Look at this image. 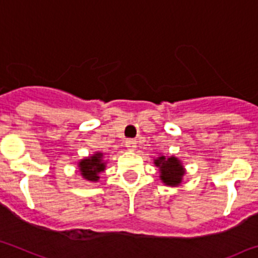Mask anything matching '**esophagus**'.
<instances>
[{"instance_id": "esophagus-1", "label": "esophagus", "mask_w": 258, "mask_h": 258, "mask_svg": "<svg viewBox=\"0 0 258 258\" xmlns=\"http://www.w3.org/2000/svg\"><path fill=\"white\" fill-rule=\"evenodd\" d=\"M125 147L129 151H134L137 148V142L134 139H126L125 141Z\"/></svg>"}]
</instances>
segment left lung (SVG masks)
<instances>
[{
	"mask_svg": "<svg viewBox=\"0 0 258 258\" xmlns=\"http://www.w3.org/2000/svg\"><path fill=\"white\" fill-rule=\"evenodd\" d=\"M156 166L160 167L161 180L167 185H178L181 181V176L184 175L183 165L180 164L176 157L166 158L165 156L155 160Z\"/></svg>",
	"mask_w": 258,
	"mask_h": 258,
	"instance_id": "8db88e82",
	"label": "left lung"
}]
</instances>
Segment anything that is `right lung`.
I'll return each instance as SVG.
<instances>
[{
  "label": "right lung",
  "mask_w": 258,
  "mask_h": 258,
  "mask_svg": "<svg viewBox=\"0 0 258 258\" xmlns=\"http://www.w3.org/2000/svg\"><path fill=\"white\" fill-rule=\"evenodd\" d=\"M102 153H96L92 157L84 158V160L79 162L80 171H82V175L84 176V179L91 181L98 180V178H100L98 174L105 170V164L102 161Z\"/></svg>",
  "instance_id": "1"
}]
</instances>
